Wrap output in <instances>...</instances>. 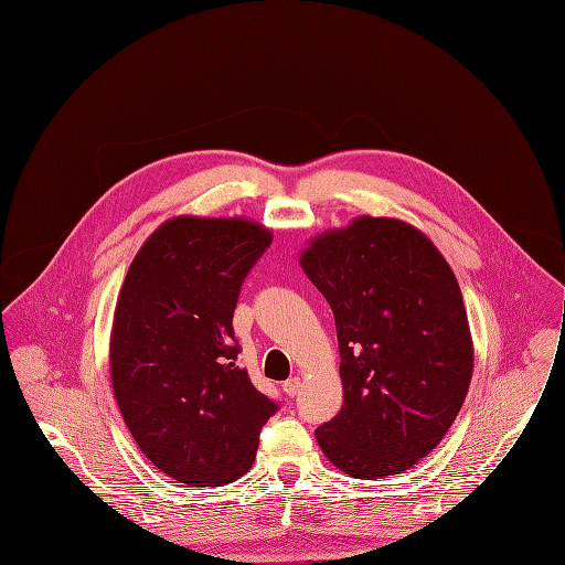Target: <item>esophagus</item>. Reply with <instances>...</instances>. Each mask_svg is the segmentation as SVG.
<instances>
[{"label": "esophagus", "mask_w": 565, "mask_h": 565, "mask_svg": "<svg viewBox=\"0 0 565 565\" xmlns=\"http://www.w3.org/2000/svg\"><path fill=\"white\" fill-rule=\"evenodd\" d=\"M282 391L287 397H296L300 391V377H289L287 382H282Z\"/></svg>", "instance_id": "esophagus-1"}]
</instances>
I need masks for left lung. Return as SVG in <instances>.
<instances>
[{
    "instance_id": "8db88e82",
    "label": "left lung",
    "mask_w": 565,
    "mask_h": 565,
    "mask_svg": "<svg viewBox=\"0 0 565 565\" xmlns=\"http://www.w3.org/2000/svg\"><path fill=\"white\" fill-rule=\"evenodd\" d=\"M327 298L344 404L318 426L327 459L355 479L399 475L455 422L472 377V338L457 278L415 225L355 216L313 236L298 258Z\"/></svg>"
}]
</instances>
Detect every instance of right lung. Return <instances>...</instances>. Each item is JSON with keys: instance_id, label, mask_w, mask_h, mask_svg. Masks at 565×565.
I'll return each mask as SVG.
<instances>
[{"instance_id": "obj_1", "label": "right lung", "mask_w": 565, "mask_h": 565, "mask_svg": "<svg viewBox=\"0 0 565 565\" xmlns=\"http://www.w3.org/2000/svg\"><path fill=\"white\" fill-rule=\"evenodd\" d=\"M243 216L181 214L137 252L110 331L113 391L143 455L188 486L243 477L276 404L236 366L241 285L271 245Z\"/></svg>"}]
</instances>
